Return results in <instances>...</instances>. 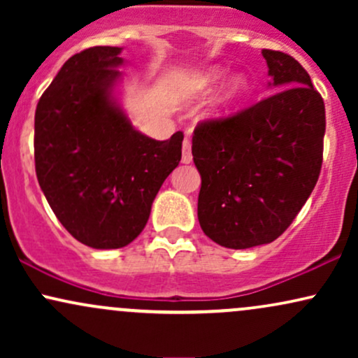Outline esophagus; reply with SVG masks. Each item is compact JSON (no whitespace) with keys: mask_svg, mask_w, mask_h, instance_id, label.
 Listing matches in <instances>:
<instances>
[{"mask_svg":"<svg viewBox=\"0 0 358 358\" xmlns=\"http://www.w3.org/2000/svg\"><path fill=\"white\" fill-rule=\"evenodd\" d=\"M193 156H192V145H190V139L185 138L183 141V155H182V162L185 165H188V163H192Z\"/></svg>","mask_w":358,"mask_h":358,"instance_id":"1","label":"esophagus"}]
</instances>
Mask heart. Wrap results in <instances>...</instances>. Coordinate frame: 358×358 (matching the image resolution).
I'll use <instances>...</instances> for the list:
<instances>
[{
    "label": "heart",
    "mask_w": 358,
    "mask_h": 358,
    "mask_svg": "<svg viewBox=\"0 0 358 358\" xmlns=\"http://www.w3.org/2000/svg\"><path fill=\"white\" fill-rule=\"evenodd\" d=\"M222 77H224V69L212 67L208 69L207 72L196 76L195 79H192L188 87H190V90H193V92H205V90L210 89L212 85H215ZM248 87H249L248 79H245L244 76L232 77L231 82L227 84V87L224 89V92L217 97L215 101L217 110H219V113L227 110L232 104H236V102L239 101L245 92H248Z\"/></svg>",
    "instance_id": "1"
}]
</instances>
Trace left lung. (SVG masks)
Masks as SVG:
<instances>
[{"label": "left lung", "instance_id": "left-lung-1", "mask_svg": "<svg viewBox=\"0 0 358 358\" xmlns=\"http://www.w3.org/2000/svg\"><path fill=\"white\" fill-rule=\"evenodd\" d=\"M276 93L229 117L199 122L192 155L202 176L199 222L229 249L269 244L318 182L324 104L298 60L262 50Z\"/></svg>", "mask_w": 358, "mask_h": 358}]
</instances>
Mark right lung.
Instances as JSON below:
<instances>
[{"label": "right lung", "instance_id": "obj_1", "mask_svg": "<svg viewBox=\"0 0 358 358\" xmlns=\"http://www.w3.org/2000/svg\"><path fill=\"white\" fill-rule=\"evenodd\" d=\"M119 53V47L76 53L35 110L40 188L60 224L94 249L136 239L156 193L182 159V131L166 141L148 138L114 101Z\"/></svg>", "mask_w": 358, "mask_h": 358}]
</instances>
